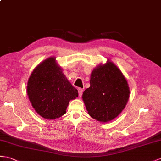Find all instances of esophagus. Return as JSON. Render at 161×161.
<instances>
[{
    "instance_id": "esophagus-1",
    "label": "esophagus",
    "mask_w": 161,
    "mask_h": 161,
    "mask_svg": "<svg viewBox=\"0 0 161 161\" xmlns=\"http://www.w3.org/2000/svg\"><path fill=\"white\" fill-rule=\"evenodd\" d=\"M78 93H79V97H81L82 93H83V89L82 88H78Z\"/></svg>"
}]
</instances>
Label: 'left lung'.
<instances>
[{"instance_id": "1", "label": "left lung", "mask_w": 161, "mask_h": 161, "mask_svg": "<svg viewBox=\"0 0 161 161\" xmlns=\"http://www.w3.org/2000/svg\"><path fill=\"white\" fill-rule=\"evenodd\" d=\"M90 84L82 95L89 115L100 122L117 117L124 109L130 95L128 82L121 70L108 60L92 70Z\"/></svg>"}]
</instances>
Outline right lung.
Masks as SVG:
<instances>
[{
    "label": "right lung",
    "instance_id": "right-lung-1",
    "mask_svg": "<svg viewBox=\"0 0 161 161\" xmlns=\"http://www.w3.org/2000/svg\"><path fill=\"white\" fill-rule=\"evenodd\" d=\"M27 88L33 108L46 119L62 117L70 101L78 97L77 90L66 79L55 58L52 57L33 70Z\"/></svg>",
    "mask_w": 161,
    "mask_h": 161
}]
</instances>
